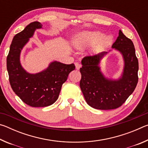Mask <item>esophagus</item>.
I'll return each mask as SVG.
<instances>
[{
    "label": "esophagus",
    "instance_id": "34e87169",
    "mask_svg": "<svg viewBox=\"0 0 148 148\" xmlns=\"http://www.w3.org/2000/svg\"><path fill=\"white\" fill-rule=\"evenodd\" d=\"M75 66H76V70H79L80 69V67L82 66V65L81 64H79V62H76V63H75Z\"/></svg>",
    "mask_w": 148,
    "mask_h": 148
}]
</instances>
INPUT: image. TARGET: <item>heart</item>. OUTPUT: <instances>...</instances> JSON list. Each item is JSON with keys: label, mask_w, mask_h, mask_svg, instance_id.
<instances>
[{"label": "heart", "mask_w": 148, "mask_h": 148, "mask_svg": "<svg viewBox=\"0 0 148 148\" xmlns=\"http://www.w3.org/2000/svg\"><path fill=\"white\" fill-rule=\"evenodd\" d=\"M73 44L77 49L83 50L89 47V52L96 54L103 51L112 44L113 36L111 35L104 36L103 32L99 31H83L75 35Z\"/></svg>", "instance_id": "obj_1"}]
</instances>
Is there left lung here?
Returning <instances> with one entry per match:
<instances>
[{"mask_svg":"<svg viewBox=\"0 0 148 148\" xmlns=\"http://www.w3.org/2000/svg\"><path fill=\"white\" fill-rule=\"evenodd\" d=\"M112 47L121 53L124 61L123 71L119 79L108 78L101 71L100 62L108 52L85 57L82 60L79 86L87 103L95 109L112 110L121 106L133 92L138 80V61L131 40L119 30Z\"/></svg>","mask_w":148,"mask_h":148,"instance_id":"obj_1","label":"left lung"}]
</instances>
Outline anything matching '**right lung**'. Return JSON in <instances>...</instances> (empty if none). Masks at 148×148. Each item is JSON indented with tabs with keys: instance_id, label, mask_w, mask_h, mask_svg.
<instances>
[{
	"instance_id": "obj_1",
	"label": "right lung",
	"mask_w": 148,
	"mask_h": 148,
	"mask_svg": "<svg viewBox=\"0 0 148 148\" xmlns=\"http://www.w3.org/2000/svg\"><path fill=\"white\" fill-rule=\"evenodd\" d=\"M42 24L34 21L23 31L16 34L12 40L7 56V71L14 92L22 101L32 107H45L53 104L58 99L62 85L66 81L75 65L53 61L43 71L36 74L27 72L20 62V54L29 38Z\"/></svg>"
}]
</instances>
